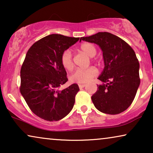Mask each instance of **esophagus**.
<instances>
[{
	"label": "esophagus",
	"instance_id": "34e87169",
	"mask_svg": "<svg viewBox=\"0 0 153 153\" xmlns=\"http://www.w3.org/2000/svg\"><path fill=\"white\" fill-rule=\"evenodd\" d=\"M85 86V84H79V88H83Z\"/></svg>",
	"mask_w": 153,
	"mask_h": 153
}]
</instances>
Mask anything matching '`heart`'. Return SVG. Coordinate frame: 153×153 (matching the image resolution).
I'll return each instance as SVG.
<instances>
[{
  "mask_svg": "<svg viewBox=\"0 0 153 153\" xmlns=\"http://www.w3.org/2000/svg\"><path fill=\"white\" fill-rule=\"evenodd\" d=\"M79 50L89 57H93L97 53V49L92 43L85 42L81 44ZM60 61L63 68L68 71L72 70L74 64L73 62L72 55L70 50H65L62 52ZM97 70L94 67L85 69H77L70 76V80L73 83H85L88 82L92 79L97 75Z\"/></svg>",
  "mask_w": 153,
  "mask_h": 153,
  "instance_id": "obj_1",
  "label": "heart"
}]
</instances>
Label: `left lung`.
I'll return each instance as SVG.
<instances>
[{"label": "left lung", "mask_w": 153, "mask_h": 153, "mask_svg": "<svg viewBox=\"0 0 153 153\" xmlns=\"http://www.w3.org/2000/svg\"><path fill=\"white\" fill-rule=\"evenodd\" d=\"M80 40L100 47L104 68L98 79L102 85L91 97L95 108L107 114H118L127 109L134 99L140 85L139 62L135 52L120 37L100 32Z\"/></svg>", "instance_id": "8db88e82"}]
</instances>
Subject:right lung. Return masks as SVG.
Wrapping results in <instances>:
<instances>
[{"label":"right lung","mask_w":153,"mask_h":153,"mask_svg":"<svg viewBox=\"0 0 153 153\" xmlns=\"http://www.w3.org/2000/svg\"><path fill=\"white\" fill-rule=\"evenodd\" d=\"M79 40V37L51 34L33 44L27 52L21 69L20 92L30 110L44 120H61L74 106L79 85L58 90L68 81L60 57Z\"/></svg>","instance_id":"add662e5"}]
</instances>
